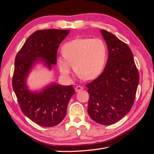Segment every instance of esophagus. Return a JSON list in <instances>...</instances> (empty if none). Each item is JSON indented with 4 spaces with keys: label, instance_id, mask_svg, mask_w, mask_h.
I'll return each mask as SVG.
<instances>
[{
    "label": "esophagus",
    "instance_id": "34e87169",
    "mask_svg": "<svg viewBox=\"0 0 154 154\" xmlns=\"http://www.w3.org/2000/svg\"><path fill=\"white\" fill-rule=\"evenodd\" d=\"M83 89V87H81V86H77L76 87H75V91H76L77 93V92H79V91H82Z\"/></svg>",
    "mask_w": 154,
    "mask_h": 154
}]
</instances>
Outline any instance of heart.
Instances as JSON below:
<instances>
[{
    "mask_svg": "<svg viewBox=\"0 0 154 154\" xmlns=\"http://www.w3.org/2000/svg\"><path fill=\"white\" fill-rule=\"evenodd\" d=\"M62 53L57 60L61 73L67 76L74 65L80 76L89 80L95 79L102 73L108 57L106 44L99 38L71 40L63 45Z\"/></svg>",
    "mask_w": 154,
    "mask_h": 154,
    "instance_id": "b5f03b06",
    "label": "heart"
}]
</instances>
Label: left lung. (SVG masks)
Listing matches in <instances>:
<instances>
[{
	"instance_id": "obj_1",
	"label": "left lung",
	"mask_w": 154,
	"mask_h": 154,
	"mask_svg": "<svg viewBox=\"0 0 154 154\" xmlns=\"http://www.w3.org/2000/svg\"><path fill=\"white\" fill-rule=\"evenodd\" d=\"M100 32L106 42L109 55L103 73L86 85L89 94L88 113L96 122L111 125L131 109L139 74L128 45L112 33L104 30Z\"/></svg>"
}]
</instances>
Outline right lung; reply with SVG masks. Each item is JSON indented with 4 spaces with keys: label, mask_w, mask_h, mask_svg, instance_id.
<instances>
[{
    "label": "right lung",
    "mask_w": 154,
    "mask_h": 154,
    "mask_svg": "<svg viewBox=\"0 0 154 154\" xmlns=\"http://www.w3.org/2000/svg\"><path fill=\"white\" fill-rule=\"evenodd\" d=\"M69 30H38L32 34L15 58L12 87L20 109L39 126L53 127L63 120L67 107L75 93L73 85L51 83L40 90H31L27 84L30 72L38 64L51 71L57 64L59 45Z\"/></svg>",
    "instance_id": "obj_1"
}]
</instances>
